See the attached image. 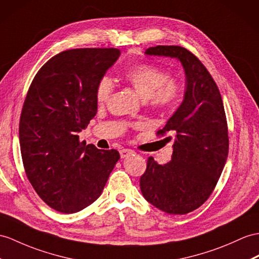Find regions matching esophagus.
<instances>
[{"mask_svg":"<svg viewBox=\"0 0 259 259\" xmlns=\"http://www.w3.org/2000/svg\"><path fill=\"white\" fill-rule=\"evenodd\" d=\"M134 154V150L132 149H127V148H123L119 150V155H121V158H126V157H128L131 155Z\"/></svg>","mask_w":259,"mask_h":259,"instance_id":"esophagus-1","label":"esophagus"}]
</instances>
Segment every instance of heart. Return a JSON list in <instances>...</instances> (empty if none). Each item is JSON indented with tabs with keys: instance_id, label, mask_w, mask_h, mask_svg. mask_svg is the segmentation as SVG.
I'll return each instance as SVG.
<instances>
[{
	"instance_id": "obj_1",
	"label": "heart",
	"mask_w": 259,
	"mask_h": 259,
	"mask_svg": "<svg viewBox=\"0 0 259 259\" xmlns=\"http://www.w3.org/2000/svg\"><path fill=\"white\" fill-rule=\"evenodd\" d=\"M170 75L162 69L151 65H140L125 73V80L133 87L143 101L155 108H167L171 105L180 93V85L176 81L169 80ZM113 91L112 81L103 78L97 88V100L105 103Z\"/></svg>"
}]
</instances>
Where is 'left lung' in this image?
<instances>
[{
  "label": "left lung",
  "instance_id": "1",
  "mask_svg": "<svg viewBox=\"0 0 259 259\" xmlns=\"http://www.w3.org/2000/svg\"><path fill=\"white\" fill-rule=\"evenodd\" d=\"M148 56L177 59L186 75L179 108L158 134H175L171 160L149 157L141 177L143 197L168 214H187L202 205L215 188L229 154L228 124L218 85L197 57L180 46H156ZM167 142L171 137L166 138Z\"/></svg>",
  "mask_w": 259,
  "mask_h": 259
}]
</instances>
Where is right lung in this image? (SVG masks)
Masks as SVG:
<instances>
[{
    "instance_id": "1",
    "label": "right lung",
    "mask_w": 259,
    "mask_h": 259,
    "mask_svg": "<svg viewBox=\"0 0 259 259\" xmlns=\"http://www.w3.org/2000/svg\"><path fill=\"white\" fill-rule=\"evenodd\" d=\"M121 52L116 48L66 50L37 72L20 119L25 171L39 197L61 213L89 206L103 191L119 159L115 149L79 142L97 114V88Z\"/></svg>"
}]
</instances>
